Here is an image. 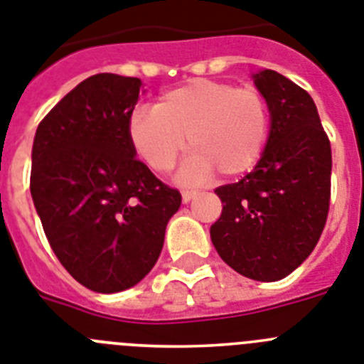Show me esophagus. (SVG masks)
Masks as SVG:
<instances>
[{"label":"esophagus","instance_id":"34e87169","mask_svg":"<svg viewBox=\"0 0 364 364\" xmlns=\"http://www.w3.org/2000/svg\"><path fill=\"white\" fill-rule=\"evenodd\" d=\"M196 196H198V192H196V191H183L181 192L183 203H188V201H191V200H194Z\"/></svg>","mask_w":364,"mask_h":364}]
</instances>
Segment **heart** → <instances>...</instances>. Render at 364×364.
Returning a JSON list of instances; mask_svg holds the SVG:
<instances>
[{
  "mask_svg": "<svg viewBox=\"0 0 364 364\" xmlns=\"http://www.w3.org/2000/svg\"><path fill=\"white\" fill-rule=\"evenodd\" d=\"M269 128V104L260 91L196 78L166 91L154 112L132 113L128 139L148 168L164 173L185 151L186 137L192 156L181 178L196 183L213 172L223 179L251 172L264 154Z\"/></svg>",
  "mask_w": 364,
  "mask_h": 364,
  "instance_id": "heart-1",
  "label": "heart"
}]
</instances>
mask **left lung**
I'll return each mask as SVG.
<instances>
[{
  "label": "left lung",
  "mask_w": 364,
  "mask_h": 364,
  "mask_svg": "<svg viewBox=\"0 0 364 364\" xmlns=\"http://www.w3.org/2000/svg\"><path fill=\"white\" fill-rule=\"evenodd\" d=\"M252 78L269 104V139L252 172L214 191L223 208L210 240L236 273L274 282L311 255L326 225L331 146L308 91L273 69Z\"/></svg>",
  "instance_id": "1"
}]
</instances>
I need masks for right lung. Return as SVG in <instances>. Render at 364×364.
Listing matches in <instances>:
<instances>
[{
	"instance_id": "add662e5",
	"label": "right lung",
	"mask_w": 364,
	"mask_h": 364,
	"mask_svg": "<svg viewBox=\"0 0 364 364\" xmlns=\"http://www.w3.org/2000/svg\"><path fill=\"white\" fill-rule=\"evenodd\" d=\"M143 82L99 73L40 122L31 194L60 264L97 293L124 291L156 265L181 194L135 159L128 139Z\"/></svg>"
}]
</instances>
